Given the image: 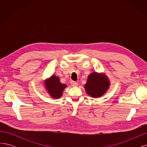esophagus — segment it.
<instances>
[{"instance_id":"obj_1","label":"esophagus","mask_w":147,"mask_h":147,"mask_svg":"<svg viewBox=\"0 0 147 147\" xmlns=\"http://www.w3.org/2000/svg\"><path fill=\"white\" fill-rule=\"evenodd\" d=\"M71 85H72V86H77L78 85V83L76 82L72 81L71 82Z\"/></svg>"}]
</instances>
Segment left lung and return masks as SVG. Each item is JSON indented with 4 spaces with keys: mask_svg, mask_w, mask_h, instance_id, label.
I'll list each match as a JSON object with an SVG mask.
<instances>
[{
    "mask_svg": "<svg viewBox=\"0 0 147 147\" xmlns=\"http://www.w3.org/2000/svg\"><path fill=\"white\" fill-rule=\"evenodd\" d=\"M109 86V80L106 75L93 72L88 76L84 88L88 95L96 98L104 94Z\"/></svg>",
    "mask_w": 147,
    "mask_h": 147,
    "instance_id": "left-lung-1",
    "label": "left lung"
}]
</instances>
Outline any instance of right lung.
<instances>
[{"label":"right lung","mask_w":147,"mask_h":147,"mask_svg":"<svg viewBox=\"0 0 147 147\" xmlns=\"http://www.w3.org/2000/svg\"><path fill=\"white\" fill-rule=\"evenodd\" d=\"M45 83L48 93L55 99H58L62 96L63 91L66 87L65 84L61 83L59 78L55 75H52V77L47 80Z\"/></svg>","instance_id":"obj_1"}]
</instances>
